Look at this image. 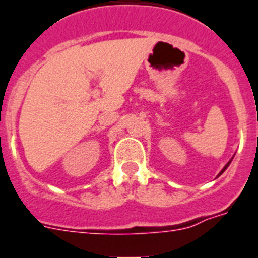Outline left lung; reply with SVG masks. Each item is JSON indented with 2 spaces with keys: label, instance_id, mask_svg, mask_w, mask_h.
<instances>
[{
  "label": "left lung",
  "instance_id": "left-lung-1",
  "mask_svg": "<svg viewBox=\"0 0 258 258\" xmlns=\"http://www.w3.org/2000/svg\"><path fill=\"white\" fill-rule=\"evenodd\" d=\"M230 163H231V160H230V162H228V163H227V164H226V166H224V168H223V169H222V171H221V173H223V172H224V171H226V168H227V167H228V166H230ZM221 173H219V175H221Z\"/></svg>",
  "mask_w": 258,
  "mask_h": 258
}]
</instances>
